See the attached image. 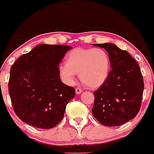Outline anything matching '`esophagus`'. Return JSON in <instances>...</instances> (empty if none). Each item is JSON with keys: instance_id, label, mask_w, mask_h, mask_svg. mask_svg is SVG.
Returning a JSON list of instances; mask_svg holds the SVG:
<instances>
[{"instance_id": "esophagus-1", "label": "esophagus", "mask_w": 154, "mask_h": 154, "mask_svg": "<svg viewBox=\"0 0 154 154\" xmlns=\"http://www.w3.org/2000/svg\"><path fill=\"white\" fill-rule=\"evenodd\" d=\"M75 91H76V93H77V94H80V93H82V90L80 88H76Z\"/></svg>"}]
</instances>
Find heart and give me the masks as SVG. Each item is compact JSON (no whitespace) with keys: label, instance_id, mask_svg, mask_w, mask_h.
Instances as JSON below:
<instances>
[{"label":"heart","instance_id":"heart-1","mask_svg":"<svg viewBox=\"0 0 154 154\" xmlns=\"http://www.w3.org/2000/svg\"><path fill=\"white\" fill-rule=\"evenodd\" d=\"M110 71L109 55L102 48H76L66 54L65 66L60 67V75L69 85L75 82L79 75L81 82L87 87L95 89L106 80Z\"/></svg>","mask_w":154,"mask_h":154}]
</instances>
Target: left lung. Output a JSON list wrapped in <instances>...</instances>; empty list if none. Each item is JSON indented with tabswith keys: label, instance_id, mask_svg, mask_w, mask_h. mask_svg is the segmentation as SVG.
<instances>
[{
	"label": "left lung",
	"instance_id": "obj_1",
	"mask_svg": "<svg viewBox=\"0 0 154 154\" xmlns=\"http://www.w3.org/2000/svg\"><path fill=\"white\" fill-rule=\"evenodd\" d=\"M109 54L111 70L95 91L92 113L100 124L119 126L135 117L140 109L144 83L139 65L128 51L113 43L93 44Z\"/></svg>",
	"mask_w": 154,
	"mask_h": 154
}]
</instances>
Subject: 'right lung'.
Returning <instances> with one entry per match:
<instances>
[{
  "mask_svg": "<svg viewBox=\"0 0 154 154\" xmlns=\"http://www.w3.org/2000/svg\"><path fill=\"white\" fill-rule=\"evenodd\" d=\"M71 48L40 44L11 66L8 93L14 112L24 122L51 129L62 120L75 90L61 82L59 65Z\"/></svg>",
  "mask_w": 154,
  "mask_h": 154,
  "instance_id": "right-lung-1",
  "label": "right lung"
}]
</instances>
